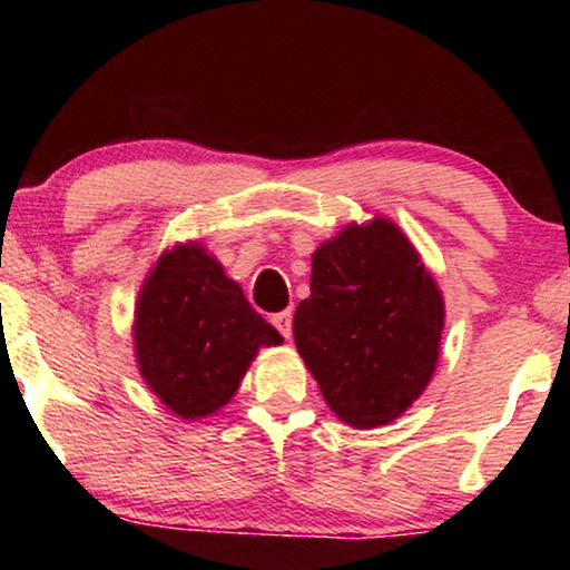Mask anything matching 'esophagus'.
I'll return each mask as SVG.
<instances>
[{
  "label": "esophagus",
  "mask_w": 570,
  "mask_h": 570,
  "mask_svg": "<svg viewBox=\"0 0 570 570\" xmlns=\"http://www.w3.org/2000/svg\"><path fill=\"white\" fill-rule=\"evenodd\" d=\"M272 324H275V330L283 334L285 340L291 337V334H293V314H291V308L279 311V314H272Z\"/></svg>",
  "instance_id": "1"
}]
</instances>
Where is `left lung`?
<instances>
[{
    "mask_svg": "<svg viewBox=\"0 0 570 570\" xmlns=\"http://www.w3.org/2000/svg\"><path fill=\"white\" fill-rule=\"evenodd\" d=\"M443 295L386 217L347 225L311 256L295 347L342 423L379 428L412 407L441 353Z\"/></svg>",
    "mask_w": 570,
    "mask_h": 570,
    "instance_id": "8db88e82",
    "label": "left lung"
}]
</instances>
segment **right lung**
Listing matches in <instances>:
<instances>
[{"mask_svg":"<svg viewBox=\"0 0 570 570\" xmlns=\"http://www.w3.org/2000/svg\"><path fill=\"white\" fill-rule=\"evenodd\" d=\"M207 248L176 244L155 262L135 308L139 373L184 420L215 415L238 392L259 347L279 345Z\"/></svg>","mask_w":570,"mask_h":570,"instance_id":"right-lung-1","label":"right lung"}]
</instances>
